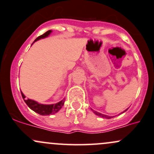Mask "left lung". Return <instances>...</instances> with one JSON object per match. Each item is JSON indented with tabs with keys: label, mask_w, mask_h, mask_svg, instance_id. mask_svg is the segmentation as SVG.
Here are the masks:
<instances>
[{
	"label": "left lung",
	"mask_w": 154,
	"mask_h": 154,
	"mask_svg": "<svg viewBox=\"0 0 154 154\" xmlns=\"http://www.w3.org/2000/svg\"><path fill=\"white\" fill-rule=\"evenodd\" d=\"M127 110H128V108H127V109H126L125 110H124V111L122 112V113H121L120 114H122V113H124V112L127 111ZM91 110H92L93 113H94V114H96L97 116H98L102 117V118H105V119H111V118H113V116H107V115H105V114H102V113H99V112H97V111H95V110H92V109H91Z\"/></svg>",
	"instance_id": "8db88e82"
}]
</instances>
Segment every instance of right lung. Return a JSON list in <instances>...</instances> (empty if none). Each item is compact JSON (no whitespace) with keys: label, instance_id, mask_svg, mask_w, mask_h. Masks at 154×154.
<instances>
[{"label":"right lung","instance_id":"right-lung-1","mask_svg":"<svg viewBox=\"0 0 154 154\" xmlns=\"http://www.w3.org/2000/svg\"><path fill=\"white\" fill-rule=\"evenodd\" d=\"M52 32V30H48L47 32H45L43 35H40L39 37H38L34 42L32 43V45L35 42V41H38V40L41 38H45L48 37L51 32ZM21 94L22 96V98H23L24 101L25 102V103L27 104V106L30 108L31 110H32L33 111H35V113H38L40 115L42 116H48L50 114H54V113H57V112L62 108V107L63 106L64 103H65V99L64 98L63 100H62L61 101H60L59 103H55V104H50V105H45V104H41V103H38V102L35 101L33 100L30 99H25L26 97L25 94L21 91Z\"/></svg>","mask_w":154,"mask_h":154}]
</instances>
